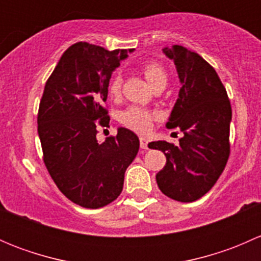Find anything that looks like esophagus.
I'll return each mask as SVG.
<instances>
[{
	"label": "esophagus",
	"mask_w": 261,
	"mask_h": 261,
	"mask_svg": "<svg viewBox=\"0 0 261 261\" xmlns=\"http://www.w3.org/2000/svg\"><path fill=\"white\" fill-rule=\"evenodd\" d=\"M140 147L144 150L149 149V146H147V140L145 138H140Z\"/></svg>",
	"instance_id": "esophagus-1"
}]
</instances>
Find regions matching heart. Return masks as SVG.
<instances>
[{
	"mask_svg": "<svg viewBox=\"0 0 261 261\" xmlns=\"http://www.w3.org/2000/svg\"><path fill=\"white\" fill-rule=\"evenodd\" d=\"M141 70H143V74L145 75L146 81L149 82L152 88L158 86L165 87L168 81V74L160 63L146 62L141 67ZM121 86H122V78H121L120 73H114L109 82V93L114 97L118 96L121 91ZM155 117H156V115L147 111V110L141 109V107H130V109L122 112L121 122L126 127L131 128L136 133L145 134L151 127L152 120Z\"/></svg>",
	"mask_w": 261,
	"mask_h": 261,
	"instance_id": "b5f03b06",
	"label": "heart"
}]
</instances>
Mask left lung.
Returning a JSON list of instances; mask_svg holds the SVG:
<instances>
[{"label": "left lung", "instance_id": "8db88e82", "mask_svg": "<svg viewBox=\"0 0 261 261\" xmlns=\"http://www.w3.org/2000/svg\"><path fill=\"white\" fill-rule=\"evenodd\" d=\"M174 62L180 81L168 128L184 134L179 145L152 141L150 149L167 158L156 174L160 191L178 202H193L215 186L230 155V99L215 68L201 55L184 46L163 49Z\"/></svg>", "mask_w": 261, "mask_h": 261}]
</instances>
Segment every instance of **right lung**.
<instances>
[{
  "label": "right lung",
  "mask_w": 261,
  "mask_h": 261,
  "mask_svg": "<svg viewBox=\"0 0 261 261\" xmlns=\"http://www.w3.org/2000/svg\"><path fill=\"white\" fill-rule=\"evenodd\" d=\"M125 58L126 49L73 44L46 81L39 106L44 164L60 192L84 208L107 206L120 196L139 151V138L125 127L103 143L96 138L97 125H109V82Z\"/></svg>",
  "instance_id": "right-lung-1"
}]
</instances>
